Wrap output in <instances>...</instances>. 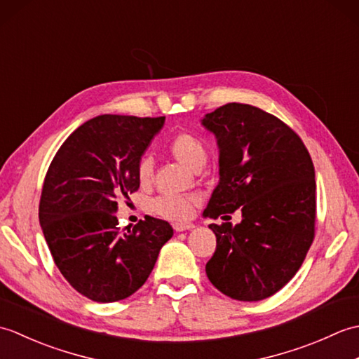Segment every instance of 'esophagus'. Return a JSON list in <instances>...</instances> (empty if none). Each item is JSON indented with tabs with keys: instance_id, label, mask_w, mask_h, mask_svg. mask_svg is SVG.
<instances>
[{
	"instance_id": "obj_1",
	"label": "esophagus",
	"mask_w": 359,
	"mask_h": 359,
	"mask_svg": "<svg viewBox=\"0 0 359 359\" xmlns=\"http://www.w3.org/2000/svg\"><path fill=\"white\" fill-rule=\"evenodd\" d=\"M174 230L175 231H185V230H191V228H194V225L193 224H182V222H175L174 225Z\"/></svg>"
}]
</instances>
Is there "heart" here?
Listing matches in <instances>:
<instances>
[{
  "label": "heart",
  "instance_id": "b5f03b06",
  "mask_svg": "<svg viewBox=\"0 0 359 359\" xmlns=\"http://www.w3.org/2000/svg\"><path fill=\"white\" fill-rule=\"evenodd\" d=\"M168 149H170L175 160H179L180 163H184L193 171L202 170L203 165L207 163V147L199 137L191 133H180L172 137L170 144H168ZM152 174H154V162H152L151 156L144 154L137 162V177H139L140 184L147 185L152 179ZM197 203H199V197L194 194H162L149 202V210L154 215L170 220H187L193 215V210Z\"/></svg>",
  "mask_w": 359,
  "mask_h": 359
}]
</instances>
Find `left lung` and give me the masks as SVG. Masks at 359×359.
<instances>
[{
    "instance_id": "1",
    "label": "left lung",
    "mask_w": 359,
    "mask_h": 359,
    "mask_svg": "<svg viewBox=\"0 0 359 359\" xmlns=\"http://www.w3.org/2000/svg\"><path fill=\"white\" fill-rule=\"evenodd\" d=\"M202 123L217 139L220 175L203 215L242 211L238 225H210L217 243L207 276L233 299H265L294 276L315 239L313 162L292 128L256 106L226 103Z\"/></svg>"
}]
</instances>
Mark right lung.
<instances>
[{
    "label": "right lung",
    "mask_w": 359,
    "mask_h": 359,
    "mask_svg": "<svg viewBox=\"0 0 359 359\" xmlns=\"http://www.w3.org/2000/svg\"><path fill=\"white\" fill-rule=\"evenodd\" d=\"M165 117L98 116L67 137L46 172L41 230L53 262L72 288L95 302L135 293L172 238L166 220L147 216L117 228V201L140 187L137 162Z\"/></svg>",
    "instance_id": "right-lung-1"
}]
</instances>
